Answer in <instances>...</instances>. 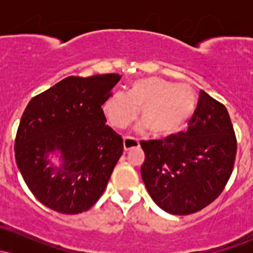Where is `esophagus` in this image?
Returning <instances> with one entry per match:
<instances>
[{"label":"esophagus","instance_id":"obj_1","mask_svg":"<svg viewBox=\"0 0 253 253\" xmlns=\"http://www.w3.org/2000/svg\"><path fill=\"white\" fill-rule=\"evenodd\" d=\"M139 147V140L132 136H125L124 138V149L125 151H128L130 149H135Z\"/></svg>","mask_w":253,"mask_h":253}]
</instances>
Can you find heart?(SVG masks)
<instances>
[{"instance_id": "heart-1", "label": "heart", "mask_w": 253, "mask_h": 253, "mask_svg": "<svg viewBox=\"0 0 253 253\" xmlns=\"http://www.w3.org/2000/svg\"><path fill=\"white\" fill-rule=\"evenodd\" d=\"M195 95L185 85L172 84L159 77L135 81L129 92L117 91L103 103V113L115 128H125L139 113V128L147 127L155 136L178 132L195 109Z\"/></svg>"}]
</instances>
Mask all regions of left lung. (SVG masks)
Segmentation results:
<instances>
[{"label": "left lung", "mask_w": 253, "mask_h": 253, "mask_svg": "<svg viewBox=\"0 0 253 253\" xmlns=\"http://www.w3.org/2000/svg\"><path fill=\"white\" fill-rule=\"evenodd\" d=\"M141 177L162 210L188 215L211 205L225 189L237 155V138L221 102L200 90L187 132L140 141Z\"/></svg>", "instance_id": "left-lung-1"}]
</instances>
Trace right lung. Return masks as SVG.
<instances>
[{
  "label": "right lung",
  "mask_w": 253,
  "mask_h": 253,
  "mask_svg": "<svg viewBox=\"0 0 253 253\" xmlns=\"http://www.w3.org/2000/svg\"><path fill=\"white\" fill-rule=\"evenodd\" d=\"M121 75L64 78L26 107L15 136V159L39 202L62 214L96 203L123 155L121 136L106 125L102 104ZM61 151L60 168L48 153Z\"/></svg>",
  "instance_id": "right-lung-1"
}]
</instances>
